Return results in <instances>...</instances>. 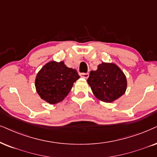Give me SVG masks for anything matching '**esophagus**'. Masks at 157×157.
Segmentation results:
<instances>
[{
	"label": "esophagus",
	"instance_id": "1",
	"mask_svg": "<svg viewBox=\"0 0 157 157\" xmlns=\"http://www.w3.org/2000/svg\"><path fill=\"white\" fill-rule=\"evenodd\" d=\"M80 75L81 77H83V78L87 79L89 76V74H88V73H80Z\"/></svg>",
	"mask_w": 157,
	"mask_h": 157
}]
</instances>
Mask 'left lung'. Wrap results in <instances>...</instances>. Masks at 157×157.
<instances>
[{"label": "left lung", "instance_id": "1", "mask_svg": "<svg viewBox=\"0 0 157 157\" xmlns=\"http://www.w3.org/2000/svg\"><path fill=\"white\" fill-rule=\"evenodd\" d=\"M93 93L100 101L111 103L125 93V75L117 65L102 62L96 71H90L87 80Z\"/></svg>", "mask_w": 157, "mask_h": 157}]
</instances>
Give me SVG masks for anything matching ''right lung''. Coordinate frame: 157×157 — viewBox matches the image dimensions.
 Wrapping results in <instances>:
<instances>
[{"label":"right lung","instance_id":"add662e5","mask_svg":"<svg viewBox=\"0 0 157 157\" xmlns=\"http://www.w3.org/2000/svg\"><path fill=\"white\" fill-rule=\"evenodd\" d=\"M80 77L76 69L67 67L64 61H51L37 73L35 85L43 100L55 104L64 100Z\"/></svg>","mask_w":157,"mask_h":157}]
</instances>
